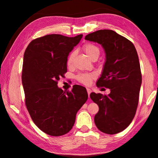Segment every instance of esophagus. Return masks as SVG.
<instances>
[{
    "label": "esophagus",
    "instance_id": "esophagus-1",
    "mask_svg": "<svg viewBox=\"0 0 158 158\" xmlns=\"http://www.w3.org/2000/svg\"><path fill=\"white\" fill-rule=\"evenodd\" d=\"M86 90H87V93H88V95H89V97L90 96V93L92 92V90H91V89H89V88H87L86 89Z\"/></svg>",
    "mask_w": 158,
    "mask_h": 158
}]
</instances>
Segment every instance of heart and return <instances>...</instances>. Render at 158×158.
<instances>
[{
	"label": "heart",
	"instance_id": "b5f03b06",
	"mask_svg": "<svg viewBox=\"0 0 158 158\" xmlns=\"http://www.w3.org/2000/svg\"><path fill=\"white\" fill-rule=\"evenodd\" d=\"M84 50L85 53H86L88 56H89L90 59L95 58V57H99L100 53V49L96 45L91 44V43H87L84 45ZM74 56H75V52H73L69 53V55L68 57V60H67V64L68 65H70L72 63H73ZM95 77V74L93 73H82L79 74L77 76V79L79 82L81 83V84L84 85H89L91 83L92 79Z\"/></svg>",
	"mask_w": 158,
	"mask_h": 158
}]
</instances>
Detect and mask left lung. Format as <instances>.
<instances>
[{
	"mask_svg": "<svg viewBox=\"0 0 158 158\" xmlns=\"http://www.w3.org/2000/svg\"><path fill=\"white\" fill-rule=\"evenodd\" d=\"M85 40L104 49L105 63L96 85L110 89L109 95L90 93L99 106L95 123L104 133L121 132L131 123L138 106L141 73L137 50L130 40L111 30L93 32Z\"/></svg>",
	"mask_w": 158,
	"mask_h": 158,
	"instance_id": "8db88e82",
	"label": "left lung"
}]
</instances>
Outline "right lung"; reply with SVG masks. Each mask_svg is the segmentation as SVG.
Wrapping results in <instances>:
<instances>
[{"label": "right lung", "instance_id": "right-lung-1", "mask_svg": "<svg viewBox=\"0 0 158 158\" xmlns=\"http://www.w3.org/2000/svg\"><path fill=\"white\" fill-rule=\"evenodd\" d=\"M82 36L47 35L32 40L24 52L21 80L26 107L34 123L51 136L68 133L88 99L81 85H74L70 92L58 86L67 72L69 53Z\"/></svg>", "mask_w": 158, "mask_h": 158}]
</instances>
